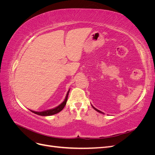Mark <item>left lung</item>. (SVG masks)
Masks as SVG:
<instances>
[{
    "instance_id": "left-lung-1",
    "label": "left lung",
    "mask_w": 155,
    "mask_h": 155,
    "mask_svg": "<svg viewBox=\"0 0 155 155\" xmlns=\"http://www.w3.org/2000/svg\"><path fill=\"white\" fill-rule=\"evenodd\" d=\"M92 107L94 108V110H96V111H97L98 112H100V113H102V114H104V112H102L101 111H100V110H97V109H96V108H95L94 107H93L92 105Z\"/></svg>"
}]
</instances>
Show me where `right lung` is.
<instances>
[{
    "label": "right lung",
    "instance_id": "right-lung-1",
    "mask_svg": "<svg viewBox=\"0 0 155 155\" xmlns=\"http://www.w3.org/2000/svg\"><path fill=\"white\" fill-rule=\"evenodd\" d=\"M69 92H70V90H68V91L67 94V96H66V97H65L64 100L61 103V104L59 105H58V107L54 108V109L46 110H45V111H41V112H37V111H34V110H30L32 112H34V113L37 114V115L43 116H51V115H54L55 114H57V113H58V112H59L60 111H61L63 109V108L64 107L65 105H66Z\"/></svg>",
    "mask_w": 155,
    "mask_h": 155
}]
</instances>
